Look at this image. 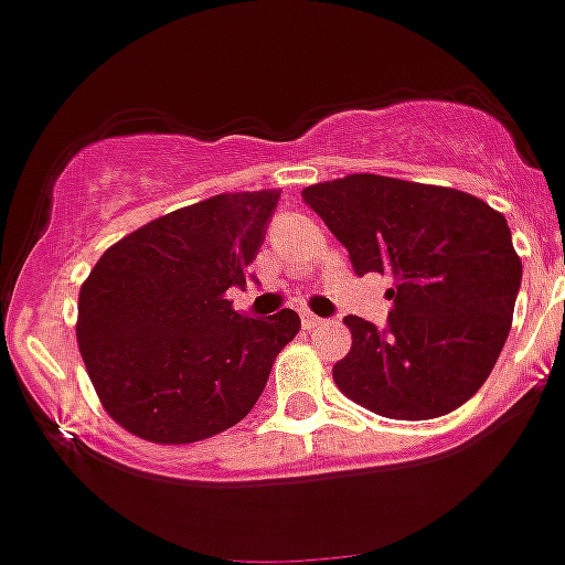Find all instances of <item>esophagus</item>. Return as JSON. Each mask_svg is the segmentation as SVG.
I'll use <instances>...</instances> for the list:
<instances>
[{"label": "esophagus", "mask_w": 565, "mask_h": 565, "mask_svg": "<svg viewBox=\"0 0 565 565\" xmlns=\"http://www.w3.org/2000/svg\"><path fill=\"white\" fill-rule=\"evenodd\" d=\"M301 323H303V330H318V327H327V318H318V316H312V312H303Z\"/></svg>", "instance_id": "obj_1"}]
</instances>
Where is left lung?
Segmentation results:
<instances>
[{"label":"left lung","mask_w":565,"mask_h":565,"mask_svg":"<svg viewBox=\"0 0 565 565\" xmlns=\"http://www.w3.org/2000/svg\"><path fill=\"white\" fill-rule=\"evenodd\" d=\"M358 276L390 273L384 330L343 323L352 350L332 366L338 390L375 415L429 420L483 386L512 330L523 264L507 218L452 188L355 173L303 190Z\"/></svg>","instance_id":"1"}]
</instances>
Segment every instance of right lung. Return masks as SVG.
I'll return each mask as SVG.
<instances>
[{
  "label": "right lung",
  "instance_id": "add662e5",
  "mask_svg": "<svg viewBox=\"0 0 565 565\" xmlns=\"http://www.w3.org/2000/svg\"><path fill=\"white\" fill-rule=\"evenodd\" d=\"M278 190L224 193L173 210L102 255L78 292V352L113 420L150 444H195L262 398L278 352L301 330L281 310L247 318V284Z\"/></svg>",
  "mask_w": 565,
  "mask_h": 565
}]
</instances>
